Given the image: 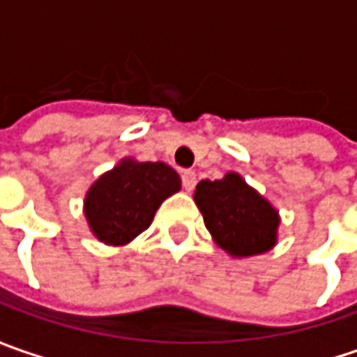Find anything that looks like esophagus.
Returning <instances> with one entry per match:
<instances>
[{
  "label": "esophagus",
  "mask_w": 357,
  "mask_h": 357,
  "mask_svg": "<svg viewBox=\"0 0 357 357\" xmlns=\"http://www.w3.org/2000/svg\"><path fill=\"white\" fill-rule=\"evenodd\" d=\"M183 188H185L186 192H190L195 185H197V172L195 171H183Z\"/></svg>",
  "instance_id": "esophagus-1"
}]
</instances>
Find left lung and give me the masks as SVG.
Returning a JSON list of instances; mask_svg holds the SVG:
<instances>
[{
    "instance_id": "obj_1",
    "label": "left lung",
    "mask_w": 357,
    "mask_h": 357,
    "mask_svg": "<svg viewBox=\"0 0 357 357\" xmlns=\"http://www.w3.org/2000/svg\"><path fill=\"white\" fill-rule=\"evenodd\" d=\"M195 202L214 242L234 258L268 252L278 238V211L236 172L200 181Z\"/></svg>"
}]
</instances>
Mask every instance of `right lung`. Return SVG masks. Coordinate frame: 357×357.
I'll return each mask as SVG.
<instances>
[{"label": "right lung", "mask_w": 357, "mask_h": 357, "mask_svg": "<svg viewBox=\"0 0 357 357\" xmlns=\"http://www.w3.org/2000/svg\"><path fill=\"white\" fill-rule=\"evenodd\" d=\"M178 190L181 176L169 165L123 158L91 185L85 218L101 242L123 246L151 227L162 200Z\"/></svg>", "instance_id": "add662e5"}]
</instances>
